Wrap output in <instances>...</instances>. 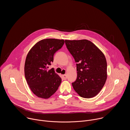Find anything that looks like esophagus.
Here are the masks:
<instances>
[{
  "mask_svg": "<svg viewBox=\"0 0 130 130\" xmlns=\"http://www.w3.org/2000/svg\"><path fill=\"white\" fill-rule=\"evenodd\" d=\"M62 79H63V80H66V79H67V76H66V75H63V76H62Z\"/></svg>",
  "mask_w": 130,
  "mask_h": 130,
  "instance_id": "34e87169",
  "label": "esophagus"
}]
</instances>
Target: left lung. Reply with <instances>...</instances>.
<instances>
[{
  "instance_id": "1",
  "label": "left lung",
  "mask_w": 130,
  "mask_h": 130,
  "mask_svg": "<svg viewBox=\"0 0 130 130\" xmlns=\"http://www.w3.org/2000/svg\"><path fill=\"white\" fill-rule=\"evenodd\" d=\"M69 52L77 64V78L72 83L80 96L90 98L103 88L107 79V63L102 52L87 40H65Z\"/></svg>"
}]
</instances>
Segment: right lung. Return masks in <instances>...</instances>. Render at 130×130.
I'll list each match as a JSON object with an SVG mask.
<instances>
[{"mask_svg":"<svg viewBox=\"0 0 130 130\" xmlns=\"http://www.w3.org/2000/svg\"><path fill=\"white\" fill-rule=\"evenodd\" d=\"M64 44V40L47 39L37 43L29 51L25 64V76L31 91L47 99L58 89L62 79L54 69L48 70L53 55Z\"/></svg>","mask_w":130,"mask_h":130,"instance_id":"right-lung-1","label":"right lung"}]
</instances>
